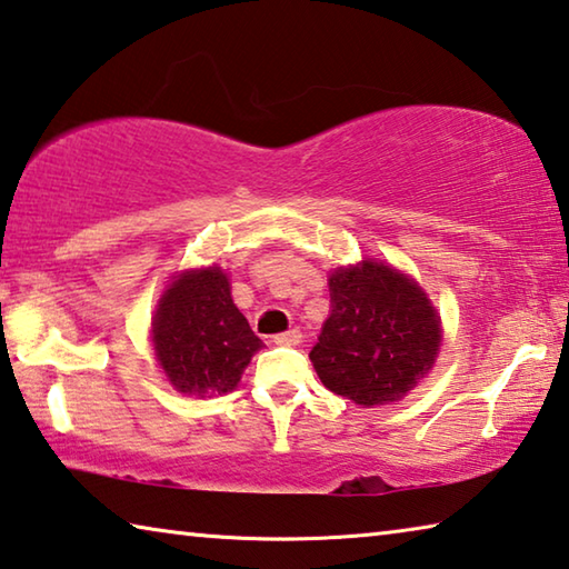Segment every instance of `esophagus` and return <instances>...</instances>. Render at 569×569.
Segmentation results:
<instances>
[{"label": "esophagus", "instance_id": "1", "mask_svg": "<svg viewBox=\"0 0 569 569\" xmlns=\"http://www.w3.org/2000/svg\"><path fill=\"white\" fill-rule=\"evenodd\" d=\"M301 331H296V329H291V331H283V333H278V336H273V343L276 346H298L301 343Z\"/></svg>", "mask_w": 569, "mask_h": 569}]
</instances>
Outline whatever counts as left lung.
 <instances>
[{
	"label": "left lung",
	"mask_w": 569,
	"mask_h": 569,
	"mask_svg": "<svg viewBox=\"0 0 569 569\" xmlns=\"http://www.w3.org/2000/svg\"><path fill=\"white\" fill-rule=\"evenodd\" d=\"M331 311L308 353L323 387L361 407L399 401L431 369L441 331L427 293L363 261L329 278Z\"/></svg>",
	"instance_id": "left-lung-1"
}]
</instances>
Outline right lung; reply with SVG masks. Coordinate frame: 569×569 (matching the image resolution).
<instances>
[{
    "label": "right lung",
    "instance_id": "right-lung-1",
    "mask_svg": "<svg viewBox=\"0 0 569 569\" xmlns=\"http://www.w3.org/2000/svg\"><path fill=\"white\" fill-rule=\"evenodd\" d=\"M158 361L188 397L226 393L263 341L238 311L223 271H190L170 283L152 321Z\"/></svg>",
    "mask_w": 569,
    "mask_h": 569
}]
</instances>
